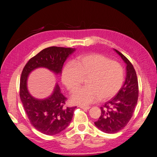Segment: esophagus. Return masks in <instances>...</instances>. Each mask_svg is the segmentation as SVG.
<instances>
[{"label":"esophagus","mask_w":157,"mask_h":157,"mask_svg":"<svg viewBox=\"0 0 157 157\" xmlns=\"http://www.w3.org/2000/svg\"><path fill=\"white\" fill-rule=\"evenodd\" d=\"M79 108L83 109H89L90 108V106H85V105H79Z\"/></svg>","instance_id":"34e87169"}]
</instances>
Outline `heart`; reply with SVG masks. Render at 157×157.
Masks as SVG:
<instances>
[{
	"instance_id": "obj_1",
	"label": "heart",
	"mask_w": 157,
	"mask_h": 157,
	"mask_svg": "<svg viewBox=\"0 0 157 157\" xmlns=\"http://www.w3.org/2000/svg\"><path fill=\"white\" fill-rule=\"evenodd\" d=\"M86 77L87 85L76 90L72 95L74 104L88 105L99 98L101 101L109 99L121 88L125 72L119 62L103 55L91 54L79 56L74 63L66 64L62 79L72 92Z\"/></svg>"
}]
</instances>
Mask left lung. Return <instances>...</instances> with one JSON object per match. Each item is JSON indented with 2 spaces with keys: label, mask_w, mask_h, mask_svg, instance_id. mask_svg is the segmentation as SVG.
Here are the masks:
<instances>
[{
  "label": "left lung",
  "mask_w": 157,
  "mask_h": 157,
  "mask_svg": "<svg viewBox=\"0 0 157 157\" xmlns=\"http://www.w3.org/2000/svg\"><path fill=\"white\" fill-rule=\"evenodd\" d=\"M114 50L127 64V76L117 95L101 107V117L95 121L98 129L108 134L117 133L127 125L134 112L139 95L138 81L134 66L126 56L117 49Z\"/></svg>",
  "instance_id": "1"
}]
</instances>
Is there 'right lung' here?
<instances>
[{"mask_svg": "<svg viewBox=\"0 0 157 157\" xmlns=\"http://www.w3.org/2000/svg\"><path fill=\"white\" fill-rule=\"evenodd\" d=\"M76 49L52 46L43 49L28 61L22 71L20 97L27 117L33 127L46 135H55L67 127L71 121L76 107H67V98L56 85L53 94L44 99H37L28 92L27 80L29 73L38 67H46L58 74L63 63Z\"/></svg>", "mask_w": 157, "mask_h": 157, "instance_id": "obj_1", "label": "right lung"}]
</instances>
